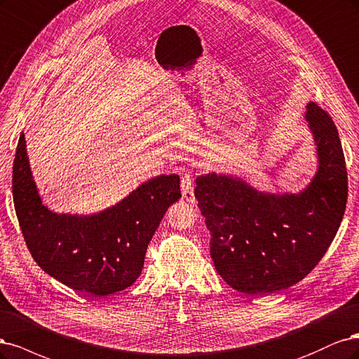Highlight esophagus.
<instances>
[{
    "instance_id": "esophagus-1",
    "label": "esophagus",
    "mask_w": 359,
    "mask_h": 359,
    "mask_svg": "<svg viewBox=\"0 0 359 359\" xmlns=\"http://www.w3.org/2000/svg\"><path fill=\"white\" fill-rule=\"evenodd\" d=\"M182 195L188 203H195L194 194V179L191 172H184L182 176Z\"/></svg>"
}]
</instances>
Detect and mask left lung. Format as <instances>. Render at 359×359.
Segmentation results:
<instances>
[{"mask_svg": "<svg viewBox=\"0 0 359 359\" xmlns=\"http://www.w3.org/2000/svg\"><path fill=\"white\" fill-rule=\"evenodd\" d=\"M318 171L298 194H271L241 177H196L195 198L210 231L219 276L240 292L267 295L303 280L325 255L348 200L339 131L316 102L306 106Z\"/></svg>", "mask_w": 359, "mask_h": 359, "instance_id": "obj_1", "label": "left lung"}]
</instances>
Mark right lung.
Wrapping results in <instances>:
<instances>
[{"instance_id": "obj_1", "label": "right lung", "mask_w": 359, "mask_h": 359, "mask_svg": "<svg viewBox=\"0 0 359 359\" xmlns=\"http://www.w3.org/2000/svg\"><path fill=\"white\" fill-rule=\"evenodd\" d=\"M22 133L13 161V201L31 255L74 291L104 297L131 286L142 274L149 241L180 194L177 175H161L100 213H55L41 201Z\"/></svg>"}]
</instances>
